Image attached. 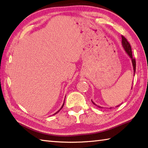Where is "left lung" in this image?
<instances>
[{
  "label": "left lung",
  "instance_id": "left-lung-1",
  "mask_svg": "<svg viewBox=\"0 0 148 148\" xmlns=\"http://www.w3.org/2000/svg\"><path fill=\"white\" fill-rule=\"evenodd\" d=\"M122 37V41H121V43H122V46L123 47V49H125V51L126 53H127V55L129 56L130 58L131 59V61H132V67H133V72H134V74H135V72H136V61H135V59L132 58V49H131V45L128 42V41L127 40V39L125 38L123 36H121ZM132 87H131V89H132ZM92 103H93L95 106H97V107L100 108H102V107L98 106V105H97L95 103H94V102L91 101ZM120 106V104L118 105V106H117L116 107Z\"/></svg>",
  "mask_w": 148,
  "mask_h": 148
}]
</instances>
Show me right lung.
<instances>
[{"instance_id":"right-lung-1","label":"right lung","mask_w":148,"mask_h":148,"mask_svg":"<svg viewBox=\"0 0 148 148\" xmlns=\"http://www.w3.org/2000/svg\"><path fill=\"white\" fill-rule=\"evenodd\" d=\"M64 102H63V104H62V106H61V108H60L59 110H58V111H57V112H56V113H55L53 115H55V114H57V113H58V112L60 111V110H61L62 108V107H63V106H64Z\"/></svg>"}]
</instances>
